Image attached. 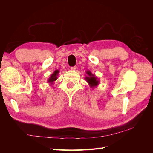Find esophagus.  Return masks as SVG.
Returning <instances> with one entry per match:
<instances>
[{
  "mask_svg": "<svg viewBox=\"0 0 153 153\" xmlns=\"http://www.w3.org/2000/svg\"><path fill=\"white\" fill-rule=\"evenodd\" d=\"M71 68V70H73V71H75L76 70V68H77V67L76 66H73V67H71L70 68Z\"/></svg>",
  "mask_w": 153,
  "mask_h": 153,
  "instance_id": "34e87169",
  "label": "esophagus"
}]
</instances>
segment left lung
I'll list each match as a JSON object with an SVG mask.
<instances>
[{
  "instance_id": "8db88e82",
  "label": "left lung",
  "mask_w": 153,
  "mask_h": 153,
  "mask_svg": "<svg viewBox=\"0 0 153 153\" xmlns=\"http://www.w3.org/2000/svg\"><path fill=\"white\" fill-rule=\"evenodd\" d=\"M86 74H87V76L85 77V79L86 82L88 83L89 86L91 87V88L93 89L98 86L100 83L98 77L95 76V74H92L91 71L89 70L86 71Z\"/></svg>"
}]
</instances>
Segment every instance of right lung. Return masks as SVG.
Segmentation results:
<instances>
[{
  "mask_svg": "<svg viewBox=\"0 0 153 153\" xmlns=\"http://www.w3.org/2000/svg\"><path fill=\"white\" fill-rule=\"evenodd\" d=\"M58 74H59V70H55L54 72H53V74H52L51 75V76L49 77V78L48 79L47 83H51V85H53V83L58 79Z\"/></svg>",
  "mask_w": 153,
  "mask_h": 153,
  "instance_id": "right-lung-1",
  "label": "right lung"
}]
</instances>
